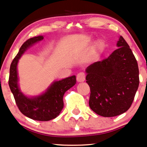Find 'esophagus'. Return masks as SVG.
Returning <instances> with one entry per match:
<instances>
[{
	"mask_svg": "<svg viewBox=\"0 0 147 147\" xmlns=\"http://www.w3.org/2000/svg\"><path fill=\"white\" fill-rule=\"evenodd\" d=\"M86 79V74L84 72H79L77 75V80L78 82H83Z\"/></svg>",
	"mask_w": 147,
	"mask_h": 147,
	"instance_id": "esophagus-1",
	"label": "esophagus"
}]
</instances>
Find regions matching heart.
I'll return each mask as SVG.
<instances>
[{
    "label": "heart",
    "mask_w": 147,
    "mask_h": 147,
    "mask_svg": "<svg viewBox=\"0 0 147 147\" xmlns=\"http://www.w3.org/2000/svg\"><path fill=\"white\" fill-rule=\"evenodd\" d=\"M104 47V42L102 40H99L96 43L94 47V53L97 54V53L101 51Z\"/></svg>",
    "instance_id": "heart-1"
}]
</instances>
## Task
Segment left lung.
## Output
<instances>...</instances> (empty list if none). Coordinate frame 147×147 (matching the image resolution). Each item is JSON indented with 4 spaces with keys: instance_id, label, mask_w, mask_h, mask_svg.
I'll use <instances>...</instances> for the list:
<instances>
[{
    "instance_id": "1",
    "label": "left lung",
    "mask_w": 147,
    "mask_h": 147,
    "mask_svg": "<svg viewBox=\"0 0 147 147\" xmlns=\"http://www.w3.org/2000/svg\"><path fill=\"white\" fill-rule=\"evenodd\" d=\"M118 47L108 57L86 68L90 88L89 105L96 114L113 117L127 112L139 86V69L135 56L122 36Z\"/></svg>"
}]
</instances>
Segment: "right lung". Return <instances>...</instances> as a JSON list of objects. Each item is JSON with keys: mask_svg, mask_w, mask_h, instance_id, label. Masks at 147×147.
<instances>
[{"mask_svg": "<svg viewBox=\"0 0 147 147\" xmlns=\"http://www.w3.org/2000/svg\"><path fill=\"white\" fill-rule=\"evenodd\" d=\"M44 39L42 35L27 40L22 45L18 53L10 66L9 86L15 98L16 103L22 114L31 119L39 121H48L55 118L63 107V96L64 93L75 86V75L60 81H54L47 91L40 96L31 98L26 96L19 89L17 65L22 54L35 43Z\"/></svg>", "mask_w": 147, "mask_h": 147, "instance_id": "1", "label": "right lung"}]
</instances>
